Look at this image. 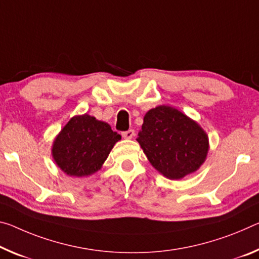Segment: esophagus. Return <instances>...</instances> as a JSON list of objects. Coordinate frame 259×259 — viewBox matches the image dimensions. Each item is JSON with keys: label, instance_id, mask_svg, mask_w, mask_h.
I'll return each mask as SVG.
<instances>
[{"label": "esophagus", "instance_id": "34e87169", "mask_svg": "<svg viewBox=\"0 0 259 259\" xmlns=\"http://www.w3.org/2000/svg\"><path fill=\"white\" fill-rule=\"evenodd\" d=\"M134 136H135V131L133 129H130L128 131H124V133H122V137L123 138L131 139V138H134Z\"/></svg>", "mask_w": 259, "mask_h": 259}]
</instances>
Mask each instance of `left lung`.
<instances>
[{
    "label": "left lung",
    "instance_id": "obj_1",
    "mask_svg": "<svg viewBox=\"0 0 259 259\" xmlns=\"http://www.w3.org/2000/svg\"><path fill=\"white\" fill-rule=\"evenodd\" d=\"M137 142L151 165L169 180L195 173L208 152V137L202 126L165 105L145 114Z\"/></svg>",
    "mask_w": 259,
    "mask_h": 259
}]
</instances>
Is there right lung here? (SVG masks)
Listing matches in <instances>:
<instances>
[{"instance_id": "1", "label": "right lung", "mask_w": 259, "mask_h": 259, "mask_svg": "<svg viewBox=\"0 0 259 259\" xmlns=\"http://www.w3.org/2000/svg\"><path fill=\"white\" fill-rule=\"evenodd\" d=\"M120 139V135L113 131L108 123L88 114L77 115L56 136L52 155L65 174L83 178L100 169Z\"/></svg>"}]
</instances>
